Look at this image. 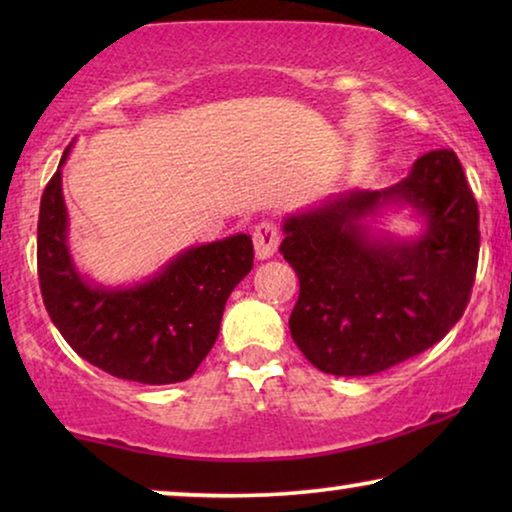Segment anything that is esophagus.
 Instances as JSON below:
<instances>
[{"label": "esophagus", "mask_w": 512, "mask_h": 512, "mask_svg": "<svg viewBox=\"0 0 512 512\" xmlns=\"http://www.w3.org/2000/svg\"><path fill=\"white\" fill-rule=\"evenodd\" d=\"M279 247V230L275 223L270 221H263L258 223L254 228V249H256V256L265 261V258H270L275 254Z\"/></svg>", "instance_id": "obj_1"}]
</instances>
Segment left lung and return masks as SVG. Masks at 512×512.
Instances as JSON below:
<instances>
[{
    "instance_id": "obj_1",
    "label": "left lung",
    "mask_w": 512,
    "mask_h": 512,
    "mask_svg": "<svg viewBox=\"0 0 512 512\" xmlns=\"http://www.w3.org/2000/svg\"><path fill=\"white\" fill-rule=\"evenodd\" d=\"M408 204L425 221L417 238L373 234L384 206ZM478 202L457 153L417 158L382 191H349L284 219L282 251L300 296L289 328L321 373H382L443 340L464 314L478 270Z\"/></svg>"
}]
</instances>
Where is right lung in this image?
<instances>
[{
  "mask_svg": "<svg viewBox=\"0 0 512 512\" xmlns=\"http://www.w3.org/2000/svg\"><path fill=\"white\" fill-rule=\"evenodd\" d=\"M62 153L39 207L37 265L48 317L81 359L118 380L174 384L191 377L219 338L223 307L254 268L244 233L188 247L132 286H102L76 268L62 195Z\"/></svg>",
  "mask_w": 512,
  "mask_h": 512,
  "instance_id": "right-lung-1",
  "label": "right lung"
}]
</instances>
